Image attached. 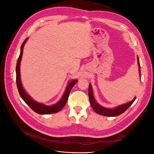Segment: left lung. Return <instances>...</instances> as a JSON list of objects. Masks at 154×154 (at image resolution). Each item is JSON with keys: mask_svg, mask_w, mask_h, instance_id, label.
Here are the masks:
<instances>
[{"mask_svg": "<svg viewBox=\"0 0 154 154\" xmlns=\"http://www.w3.org/2000/svg\"><path fill=\"white\" fill-rule=\"evenodd\" d=\"M137 63L139 66V72L141 76L140 63H139V60L138 57H137ZM88 97H89L90 103L93 110H94L97 114L104 116H109V117H114V116H117L123 114L124 112H125L130 106H131V105L134 103V101L136 98V97H135L134 100H132L131 101H129L127 103L119 105L117 107H116L114 109H107L104 106H101L96 101L94 95H93L92 88L91 83H89V86H88Z\"/></svg>", "mask_w": 154, "mask_h": 154, "instance_id": "8db88e82", "label": "left lung"}]
</instances>
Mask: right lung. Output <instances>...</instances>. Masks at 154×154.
<instances>
[{
  "label": "right lung",
  "instance_id": "right-lung-1",
  "mask_svg": "<svg viewBox=\"0 0 154 154\" xmlns=\"http://www.w3.org/2000/svg\"><path fill=\"white\" fill-rule=\"evenodd\" d=\"M27 39L28 38H27L24 41V42L22 43L21 45L20 54L19 55V57L18 58L17 66H16V82H17V85L18 92H19V94L22 97V99L24 100L26 102V103L28 105L32 110L35 111V112L38 113L39 114H48L57 113L60 110H61L63 109V107L66 105L69 94H70V92L71 91V88L78 82V80H75L69 82L66 88V91H65V93L62 97V99L60 100L58 103H57L53 105L48 106L43 103H38V102H36V101L32 100L30 97V96H29L27 94L26 92L24 89V88L22 87L21 80H20V62H21V60L22 57L23 49H24V46L27 42Z\"/></svg>",
  "mask_w": 154,
  "mask_h": 154
}]
</instances>
